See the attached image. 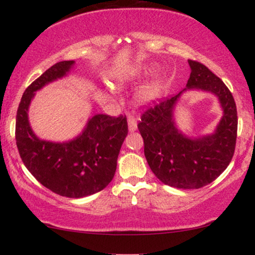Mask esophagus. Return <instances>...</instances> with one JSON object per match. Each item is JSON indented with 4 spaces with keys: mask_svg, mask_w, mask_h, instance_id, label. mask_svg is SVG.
<instances>
[{
    "mask_svg": "<svg viewBox=\"0 0 255 255\" xmlns=\"http://www.w3.org/2000/svg\"><path fill=\"white\" fill-rule=\"evenodd\" d=\"M128 130H130V132H133L137 130V118L134 116H128Z\"/></svg>",
    "mask_w": 255,
    "mask_h": 255,
    "instance_id": "1",
    "label": "esophagus"
}]
</instances>
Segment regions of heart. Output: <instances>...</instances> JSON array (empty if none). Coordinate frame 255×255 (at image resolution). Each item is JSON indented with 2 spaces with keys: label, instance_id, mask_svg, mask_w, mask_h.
<instances>
[{
  "label": "heart",
  "instance_id": "1",
  "mask_svg": "<svg viewBox=\"0 0 255 255\" xmlns=\"http://www.w3.org/2000/svg\"><path fill=\"white\" fill-rule=\"evenodd\" d=\"M162 93V85L158 81L142 86L137 92V101L140 103H148L158 99Z\"/></svg>",
  "mask_w": 255,
  "mask_h": 255
}]
</instances>
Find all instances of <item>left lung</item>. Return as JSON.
Here are the masks:
<instances>
[{"label":"left lung","mask_w":255,"mask_h":255,"mask_svg":"<svg viewBox=\"0 0 255 255\" xmlns=\"http://www.w3.org/2000/svg\"><path fill=\"white\" fill-rule=\"evenodd\" d=\"M191 69L187 88L160 101L141 115L138 128L144 153L154 175L167 186L198 189L215 181L231 162L236 148L238 116L228 87L207 66L188 60ZM198 89L219 97L223 117L212 135L190 138L176 128L173 108L183 91Z\"/></svg>","instance_id":"1"}]
</instances>
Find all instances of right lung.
<instances>
[{"instance_id": "1", "label": "right lung", "mask_w": 255, "mask_h": 255, "mask_svg": "<svg viewBox=\"0 0 255 255\" xmlns=\"http://www.w3.org/2000/svg\"><path fill=\"white\" fill-rule=\"evenodd\" d=\"M74 64L57 62L27 87L17 110L15 134L22 161L38 182L60 196L80 198L99 193L114 179L128 122L122 115H94L82 133L65 142L41 140L33 133L27 111L34 93L67 75Z\"/></svg>"}]
</instances>
